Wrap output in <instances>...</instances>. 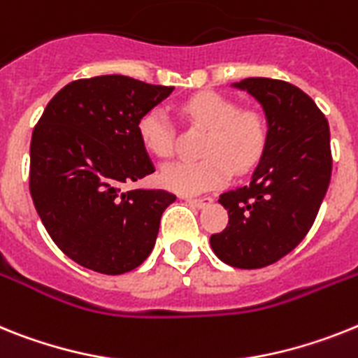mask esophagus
<instances>
[{"label":"esophagus","mask_w":358,"mask_h":358,"mask_svg":"<svg viewBox=\"0 0 358 358\" xmlns=\"http://www.w3.org/2000/svg\"><path fill=\"white\" fill-rule=\"evenodd\" d=\"M185 202L191 203L193 207H198V209H202V207L209 206V203L213 202L211 196H200V198H193V196H185L184 198Z\"/></svg>","instance_id":"obj_1"}]
</instances>
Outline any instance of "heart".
<instances>
[{
    "label": "heart",
    "instance_id": "1",
    "mask_svg": "<svg viewBox=\"0 0 358 358\" xmlns=\"http://www.w3.org/2000/svg\"><path fill=\"white\" fill-rule=\"evenodd\" d=\"M191 122L209 129L198 162H174L160 171V182L180 194H198L227 184L233 167L249 171L260 160L267 140V125L257 110H242L240 103L220 92H198L180 105ZM140 142L151 155L169 158L174 151V129L164 109H151L138 120Z\"/></svg>",
    "mask_w": 358,
    "mask_h": 358
}]
</instances>
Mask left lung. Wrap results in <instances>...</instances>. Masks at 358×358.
<instances>
[{"label": "left lung", "instance_id": "8db88e82", "mask_svg": "<svg viewBox=\"0 0 358 358\" xmlns=\"http://www.w3.org/2000/svg\"><path fill=\"white\" fill-rule=\"evenodd\" d=\"M233 87L262 105L267 140L251 182L220 194L229 224L209 242L222 262L258 269L293 251L317 218L331 178L329 125L287 82L245 78Z\"/></svg>", "mask_w": 358, "mask_h": 358}]
</instances>
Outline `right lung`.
<instances>
[{
    "mask_svg": "<svg viewBox=\"0 0 358 358\" xmlns=\"http://www.w3.org/2000/svg\"><path fill=\"white\" fill-rule=\"evenodd\" d=\"M173 91L105 74L71 82L45 107L31 140V196L54 244L80 266L122 275L151 255L176 196L123 185L155 173L138 120Z\"/></svg>",
    "mask_w": 358,
    "mask_h": 358,
    "instance_id": "add662e5",
    "label": "right lung"
}]
</instances>
